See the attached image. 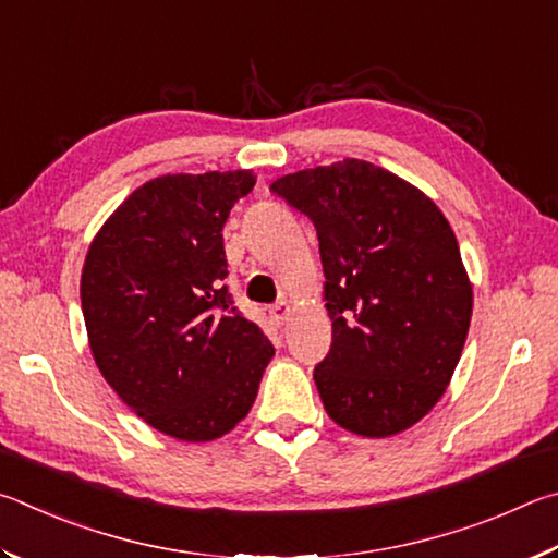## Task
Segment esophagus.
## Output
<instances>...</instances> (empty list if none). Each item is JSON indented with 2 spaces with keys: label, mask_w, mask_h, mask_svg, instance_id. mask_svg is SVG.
I'll return each instance as SVG.
<instances>
[{
  "label": "esophagus",
  "mask_w": 558,
  "mask_h": 558,
  "mask_svg": "<svg viewBox=\"0 0 558 558\" xmlns=\"http://www.w3.org/2000/svg\"><path fill=\"white\" fill-rule=\"evenodd\" d=\"M269 314H271L274 320H277V324H287L289 316H291V306L289 304H274L269 308Z\"/></svg>",
  "instance_id": "esophagus-1"
}]
</instances>
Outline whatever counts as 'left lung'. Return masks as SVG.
<instances>
[{
    "mask_svg": "<svg viewBox=\"0 0 558 558\" xmlns=\"http://www.w3.org/2000/svg\"><path fill=\"white\" fill-rule=\"evenodd\" d=\"M269 189L318 232L333 343L314 379L328 416L367 438L407 432L444 397L473 316L446 215L360 159L287 173Z\"/></svg>",
    "mask_w": 558,
    "mask_h": 558,
    "instance_id": "left-lung-1",
    "label": "left lung"
}]
</instances>
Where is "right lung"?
I'll return each mask as SVG.
<instances>
[{
  "instance_id": "obj_1",
  "label": "right lung",
  "mask_w": 558,
  "mask_h": 558,
  "mask_svg": "<svg viewBox=\"0 0 558 558\" xmlns=\"http://www.w3.org/2000/svg\"><path fill=\"white\" fill-rule=\"evenodd\" d=\"M254 181L244 169L146 181L97 230L83 264L97 369L136 416L179 441L230 434L274 355L222 284V225Z\"/></svg>"
}]
</instances>
